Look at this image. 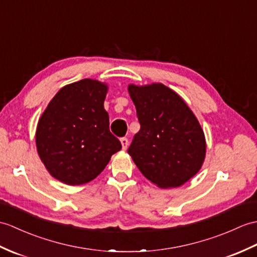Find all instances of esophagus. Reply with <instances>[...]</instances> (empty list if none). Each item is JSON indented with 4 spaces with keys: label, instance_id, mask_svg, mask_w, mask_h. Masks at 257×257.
Returning a JSON list of instances; mask_svg holds the SVG:
<instances>
[{
    "label": "esophagus",
    "instance_id": "1",
    "mask_svg": "<svg viewBox=\"0 0 257 257\" xmlns=\"http://www.w3.org/2000/svg\"><path fill=\"white\" fill-rule=\"evenodd\" d=\"M120 142H121V146H122V149H123V150H127L128 145H129V140H128V138H126V137H123V138H121V139H120Z\"/></svg>",
    "mask_w": 257,
    "mask_h": 257
}]
</instances>
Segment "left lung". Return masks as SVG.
I'll list each match as a JSON object with an SVG mask.
<instances>
[{
  "label": "left lung",
  "instance_id": "8db88e82",
  "mask_svg": "<svg viewBox=\"0 0 257 257\" xmlns=\"http://www.w3.org/2000/svg\"><path fill=\"white\" fill-rule=\"evenodd\" d=\"M140 130L128 153L140 172L159 187H178L201 168L204 131L178 95L163 84L129 85Z\"/></svg>",
  "mask_w": 257,
  "mask_h": 257
}]
</instances>
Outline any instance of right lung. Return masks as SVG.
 <instances>
[{
  "instance_id": "1",
  "label": "right lung",
  "mask_w": 257,
  "mask_h": 257,
  "mask_svg": "<svg viewBox=\"0 0 257 257\" xmlns=\"http://www.w3.org/2000/svg\"><path fill=\"white\" fill-rule=\"evenodd\" d=\"M107 86L84 79L62 87L40 117L38 154L50 174L68 185L94 180L121 143L109 130Z\"/></svg>"
}]
</instances>
